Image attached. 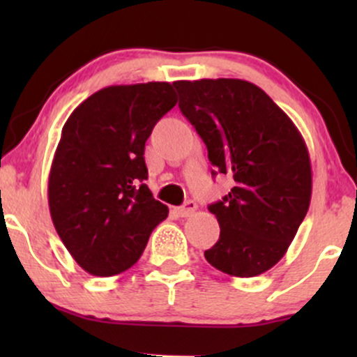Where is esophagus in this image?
Returning <instances> with one entry per match:
<instances>
[{
	"label": "esophagus",
	"instance_id": "obj_1",
	"mask_svg": "<svg viewBox=\"0 0 357 357\" xmlns=\"http://www.w3.org/2000/svg\"><path fill=\"white\" fill-rule=\"evenodd\" d=\"M196 208H198V204H196L195 202H186L183 204V206H179L178 210H176V213H178L179 216H181V218H186V216H191L192 213L196 211Z\"/></svg>",
	"mask_w": 357,
	"mask_h": 357
}]
</instances>
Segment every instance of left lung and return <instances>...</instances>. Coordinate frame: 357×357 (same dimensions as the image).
Masks as SVG:
<instances>
[{
    "label": "left lung",
    "instance_id": "left-lung-1",
    "mask_svg": "<svg viewBox=\"0 0 357 357\" xmlns=\"http://www.w3.org/2000/svg\"><path fill=\"white\" fill-rule=\"evenodd\" d=\"M173 85L210 162L235 181L208 206L220 223V240L204 258L228 275H260L285 255L309 210L312 169L304 139L284 110L247 80Z\"/></svg>",
    "mask_w": 357,
    "mask_h": 357
}]
</instances>
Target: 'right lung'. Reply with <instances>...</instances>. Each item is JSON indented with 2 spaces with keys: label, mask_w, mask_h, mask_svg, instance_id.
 <instances>
[{
  "label": "right lung",
  "mask_w": 357,
  "mask_h": 357,
  "mask_svg": "<svg viewBox=\"0 0 357 357\" xmlns=\"http://www.w3.org/2000/svg\"><path fill=\"white\" fill-rule=\"evenodd\" d=\"M176 102L167 82L110 85L65 122L48 178V204L56 233L85 272H126L166 220L169 210L144 183V146Z\"/></svg>",
  "instance_id": "add662e5"
}]
</instances>
